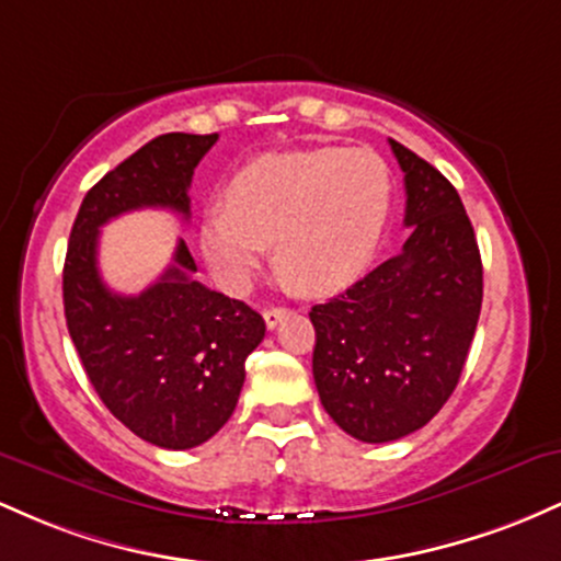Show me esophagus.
Segmentation results:
<instances>
[{
  "mask_svg": "<svg viewBox=\"0 0 561 561\" xmlns=\"http://www.w3.org/2000/svg\"><path fill=\"white\" fill-rule=\"evenodd\" d=\"M287 317H289L287 308H279V306H272V308H266V311H263V319H266L268 330H274V327H279L282 319H287Z\"/></svg>",
  "mask_w": 561,
  "mask_h": 561,
  "instance_id": "34e87169",
  "label": "esophagus"
}]
</instances>
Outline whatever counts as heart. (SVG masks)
<instances>
[{
  "instance_id": "heart-1",
  "label": "heart",
  "mask_w": 561,
  "mask_h": 561,
  "mask_svg": "<svg viewBox=\"0 0 561 561\" xmlns=\"http://www.w3.org/2000/svg\"><path fill=\"white\" fill-rule=\"evenodd\" d=\"M227 203L199 218V248L231 293L274 261L308 293L356 282L375 261L392 210L388 163L371 150L313 147L268 152L229 179Z\"/></svg>"
}]
</instances>
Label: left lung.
I'll use <instances>...</instances> for the list:
<instances>
[{"instance_id":"1","label":"left lung","mask_w":561,"mask_h":561,"mask_svg":"<svg viewBox=\"0 0 561 561\" xmlns=\"http://www.w3.org/2000/svg\"><path fill=\"white\" fill-rule=\"evenodd\" d=\"M411 237L345 293L311 308L313 382L347 435L390 443L427 424L459 385L482 306V261L454 184L390 139Z\"/></svg>"}]
</instances>
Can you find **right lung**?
Returning <instances> with one entry per match:
<instances>
[{
    "instance_id": "add662e5",
    "label": "right lung",
    "mask_w": 561,
    "mask_h": 561,
    "mask_svg": "<svg viewBox=\"0 0 561 561\" xmlns=\"http://www.w3.org/2000/svg\"><path fill=\"white\" fill-rule=\"evenodd\" d=\"M218 134H163L115 165L83 197L70 229L62 302L70 340L96 396L134 435L186 450L229 422L259 347V311L195 279L190 248L139 295H118L96 268L100 227L128 210L169 208L190 218L192 173Z\"/></svg>"
}]
</instances>
